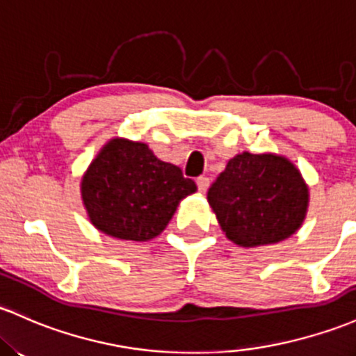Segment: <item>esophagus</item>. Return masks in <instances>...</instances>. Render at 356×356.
Instances as JSON below:
<instances>
[{
  "mask_svg": "<svg viewBox=\"0 0 356 356\" xmlns=\"http://www.w3.org/2000/svg\"><path fill=\"white\" fill-rule=\"evenodd\" d=\"M196 184H197L199 193H206V189H208L209 186V179L204 177V175H201V177L196 179Z\"/></svg>",
  "mask_w": 356,
  "mask_h": 356,
  "instance_id": "1",
  "label": "esophagus"
}]
</instances>
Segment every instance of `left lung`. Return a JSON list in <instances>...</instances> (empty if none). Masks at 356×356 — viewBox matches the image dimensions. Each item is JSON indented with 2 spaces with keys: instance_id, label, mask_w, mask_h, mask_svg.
Returning a JSON list of instances; mask_svg holds the SVG:
<instances>
[{
  "instance_id": "1",
  "label": "left lung",
  "mask_w": 356,
  "mask_h": 356,
  "mask_svg": "<svg viewBox=\"0 0 356 356\" xmlns=\"http://www.w3.org/2000/svg\"><path fill=\"white\" fill-rule=\"evenodd\" d=\"M221 229L240 247L272 245L294 235L307 209V187L287 159L243 154L208 189Z\"/></svg>"
}]
</instances>
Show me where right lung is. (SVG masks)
<instances>
[{"label":"right lung","mask_w":356,"mask_h":356,"mask_svg":"<svg viewBox=\"0 0 356 356\" xmlns=\"http://www.w3.org/2000/svg\"><path fill=\"white\" fill-rule=\"evenodd\" d=\"M196 189L193 179L155 157L145 143L115 138L92 160L81 193L97 229L147 241L163 232L179 201Z\"/></svg>","instance_id":"1"}]
</instances>
